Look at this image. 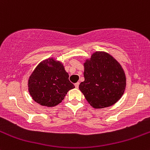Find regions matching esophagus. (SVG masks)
I'll return each mask as SVG.
<instances>
[{"mask_svg":"<svg viewBox=\"0 0 150 150\" xmlns=\"http://www.w3.org/2000/svg\"><path fill=\"white\" fill-rule=\"evenodd\" d=\"M75 88H78V87H79V83H75Z\"/></svg>","mask_w":150,"mask_h":150,"instance_id":"esophagus-1","label":"esophagus"}]
</instances>
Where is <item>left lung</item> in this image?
<instances>
[{
    "label": "left lung",
    "mask_w": 150,
    "mask_h": 150,
    "mask_svg": "<svg viewBox=\"0 0 150 150\" xmlns=\"http://www.w3.org/2000/svg\"><path fill=\"white\" fill-rule=\"evenodd\" d=\"M85 81L79 89L91 107L102 109L113 105L122 97L126 86L120 63L110 54L96 51L84 64Z\"/></svg>",
    "instance_id": "obj_1"
}]
</instances>
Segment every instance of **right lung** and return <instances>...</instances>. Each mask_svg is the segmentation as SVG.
I'll return each mask as SVG.
<instances>
[{"mask_svg": "<svg viewBox=\"0 0 150 150\" xmlns=\"http://www.w3.org/2000/svg\"><path fill=\"white\" fill-rule=\"evenodd\" d=\"M28 91L32 99L42 106L55 107L75 86L62 62L48 58L39 63L28 79Z\"/></svg>", "mask_w": 150, "mask_h": 150, "instance_id": "1", "label": "right lung"}]
</instances>
